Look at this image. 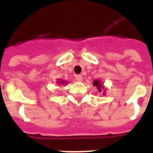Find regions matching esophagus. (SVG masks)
Here are the masks:
<instances>
[{"instance_id": "obj_1", "label": "esophagus", "mask_w": 153, "mask_h": 153, "mask_svg": "<svg viewBox=\"0 0 153 153\" xmlns=\"http://www.w3.org/2000/svg\"><path fill=\"white\" fill-rule=\"evenodd\" d=\"M75 79H76L78 82H81V81L82 80V75H80V74H78V75H76V76H75Z\"/></svg>"}]
</instances>
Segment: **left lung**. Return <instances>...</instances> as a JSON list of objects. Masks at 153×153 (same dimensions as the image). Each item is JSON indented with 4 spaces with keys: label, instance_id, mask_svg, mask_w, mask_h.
Returning a JSON list of instances; mask_svg holds the SVG:
<instances>
[{
    "label": "left lung",
    "instance_id": "obj_1",
    "mask_svg": "<svg viewBox=\"0 0 153 153\" xmlns=\"http://www.w3.org/2000/svg\"><path fill=\"white\" fill-rule=\"evenodd\" d=\"M93 86L97 87V90L99 92H101V91H105V86L103 84V82L100 79H95L93 81ZM104 95H105V91H104Z\"/></svg>",
    "mask_w": 153,
    "mask_h": 153
}]
</instances>
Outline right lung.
Returning a JSON list of instances; mask_svg holds the SVG:
<instances>
[{"instance_id": "add662e5", "label": "right lung", "mask_w": 153, "mask_h": 153, "mask_svg": "<svg viewBox=\"0 0 153 153\" xmlns=\"http://www.w3.org/2000/svg\"><path fill=\"white\" fill-rule=\"evenodd\" d=\"M57 83L59 84V85H65V84H67V82L65 81V80H62V79H57Z\"/></svg>"}]
</instances>
